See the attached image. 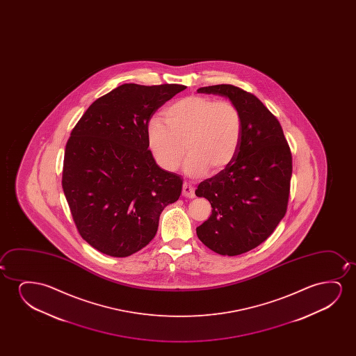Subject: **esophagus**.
<instances>
[{"instance_id":"esophagus-1","label":"esophagus","mask_w":356,"mask_h":356,"mask_svg":"<svg viewBox=\"0 0 356 356\" xmlns=\"http://www.w3.org/2000/svg\"><path fill=\"white\" fill-rule=\"evenodd\" d=\"M182 195L187 198H195V188L185 182L182 186Z\"/></svg>"}]
</instances>
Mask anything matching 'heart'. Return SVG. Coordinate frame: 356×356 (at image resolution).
Returning a JSON list of instances; mask_svg holds the SVG:
<instances>
[{
    "mask_svg": "<svg viewBox=\"0 0 356 356\" xmlns=\"http://www.w3.org/2000/svg\"><path fill=\"white\" fill-rule=\"evenodd\" d=\"M164 119L153 118L147 127V141L156 163L174 171L190 153L184 170L202 177L208 170H224L238 151L242 118L234 104L205 96H190L171 104Z\"/></svg>",
    "mask_w": 356,
    "mask_h": 356,
    "instance_id": "obj_1",
    "label": "heart"
}]
</instances>
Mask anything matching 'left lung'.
<instances>
[{
  "instance_id": "1",
  "label": "left lung",
  "mask_w": 356,
  "mask_h": 356,
  "mask_svg": "<svg viewBox=\"0 0 356 356\" xmlns=\"http://www.w3.org/2000/svg\"><path fill=\"white\" fill-rule=\"evenodd\" d=\"M197 91L229 98L242 118L234 161L195 190L213 208L209 219L197 227L198 238L215 253L234 257L263 243L283 219L292 154L277 119L252 93L224 83Z\"/></svg>"
}]
</instances>
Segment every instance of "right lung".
I'll return each instance as SVG.
<instances>
[{
  "instance_id": "right-lung-1",
  "label": "right lung",
  "mask_w": 356,
  "mask_h": 356,
  "mask_svg": "<svg viewBox=\"0 0 356 356\" xmlns=\"http://www.w3.org/2000/svg\"><path fill=\"white\" fill-rule=\"evenodd\" d=\"M185 85L124 83L88 108L64 153V195L91 247L115 258L154 238L166 205L179 200L182 179L156 164L148 149L152 115Z\"/></svg>"
}]
</instances>
